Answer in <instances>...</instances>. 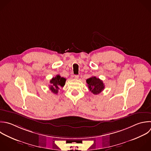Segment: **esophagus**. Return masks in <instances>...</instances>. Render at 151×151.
I'll return each instance as SVG.
<instances>
[{
	"label": "esophagus",
	"mask_w": 151,
	"mask_h": 151,
	"mask_svg": "<svg viewBox=\"0 0 151 151\" xmlns=\"http://www.w3.org/2000/svg\"><path fill=\"white\" fill-rule=\"evenodd\" d=\"M74 78H75V79H78L79 78V76L78 75H75L74 76Z\"/></svg>",
	"instance_id": "34e87169"
}]
</instances>
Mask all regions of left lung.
Wrapping results in <instances>:
<instances>
[{"mask_svg":"<svg viewBox=\"0 0 151 151\" xmlns=\"http://www.w3.org/2000/svg\"><path fill=\"white\" fill-rule=\"evenodd\" d=\"M86 82L89 90L95 95L100 93L104 88L103 81L96 77H91L87 79Z\"/></svg>","mask_w":151,"mask_h":151,"instance_id":"1","label":"left lung"}]
</instances>
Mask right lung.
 <instances>
[{
  "label": "right lung",
  "instance_id": "obj_1",
  "mask_svg": "<svg viewBox=\"0 0 151 151\" xmlns=\"http://www.w3.org/2000/svg\"><path fill=\"white\" fill-rule=\"evenodd\" d=\"M66 79L64 77H61L60 75H57L55 77H53L51 80L50 83V90L54 94H58V90L60 87H63L65 85Z\"/></svg>",
  "mask_w": 151,
  "mask_h": 151
}]
</instances>
